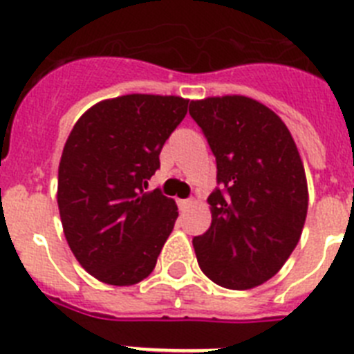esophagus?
I'll return each instance as SVG.
<instances>
[{"instance_id": "esophagus-1", "label": "esophagus", "mask_w": 354, "mask_h": 354, "mask_svg": "<svg viewBox=\"0 0 354 354\" xmlns=\"http://www.w3.org/2000/svg\"><path fill=\"white\" fill-rule=\"evenodd\" d=\"M193 204H195V200H193V198L179 200V205H180V209H183V211H186V209H189Z\"/></svg>"}]
</instances>
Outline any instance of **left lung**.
Listing matches in <instances>:
<instances>
[{
    "label": "left lung",
    "mask_w": 354,
    "mask_h": 354,
    "mask_svg": "<svg viewBox=\"0 0 354 354\" xmlns=\"http://www.w3.org/2000/svg\"><path fill=\"white\" fill-rule=\"evenodd\" d=\"M216 158L212 221L193 237L196 261L225 289L261 286L282 270L301 237L308 187L298 147L274 111L245 95L192 101Z\"/></svg>",
    "instance_id": "8db88e82"
}]
</instances>
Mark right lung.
<instances>
[{"instance_id":"add662e5","label":"right lung","mask_w":354,"mask_h":354,"mask_svg":"<svg viewBox=\"0 0 354 354\" xmlns=\"http://www.w3.org/2000/svg\"><path fill=\"white\" fill-rule=\"evenodd\" d=\"M187 102L149 93L106 99L68 134L58 167L62 225L74 257L101 282H142L174 230L175 200L147 187Z\"/></svg>"}]
</instances>
